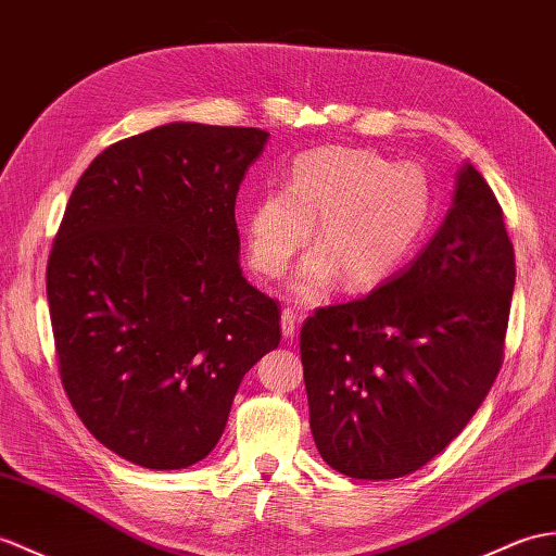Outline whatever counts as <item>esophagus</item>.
<instances>
[{"label":"esophagus","instance_id":"34e87169","mask_svg":"<svg viewBox=\"0 0 556 556\" xmlns=\"http://www.w3.org/2000/svg\"><path fill=\"white\" fill-rule=\"evenodd\" d=\"M295 327H299V315H295L291 307H283L281 309V337L283 339H293L295 337Z\"/></svg>","mask_w":556,"mask_h":556}]
</instances>
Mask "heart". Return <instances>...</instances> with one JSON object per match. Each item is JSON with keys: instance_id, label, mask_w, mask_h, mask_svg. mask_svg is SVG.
<instances>
[{"instance_id": "obj_1", "label": "heart", "mask_w": 556, "mask_h": 556, "mask_svg": "<svg viewBox=\"0 0 556 556\" xmlns=\"http://www.w3.org/2000/svg\"><path fill=\"white\" fill-rule=\"evenodd\" d=\"M429 177L415 163L377 151L319 147L291 165L287 191H267L249 215V253L257 273L279 277L305 247L315 253L293 281L301 301H317L337 275L369 287L405 261L431 219Z\"/></svg>"}]
</instances>
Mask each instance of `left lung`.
Here are the masks:
<instances>
[{
    "label": "left lung",
    "mask_w": 556,
    "mask_h": 556,
    "mask_svg": "<svg viewBox=\"0 0 556 556\" xmlns=\"http://www.w3.org/2000/svg\"><path fill=\"white\" fill-rule=\"evenodd\" d=\"M514 279L502 205L467 163L445 223L415 261L365 299L303 321L321 459L351 479L386 481L443 453L505 363Z\"/></svg>",
    "instance_id": "8db88e82"
}]
</instances>
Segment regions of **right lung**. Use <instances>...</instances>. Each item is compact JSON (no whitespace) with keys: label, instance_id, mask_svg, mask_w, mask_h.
Instances as JSON below:
<instances>
[{"label":"right lung","instance_id":"1","mask_svg":"<svg viewBox=\"0 0 556 556\" xmlns=\"http://www.w3.org/2000/svg\"><path fill=\"white\" fill-rule=\"evenodd\" d=\"M267 132L170 123L89 163L47 263L59 377L101 445L185 469L217 445L239 383L281 339L239 265L235 203Z\"/></svg>","mask_w":556,"mask_h":556}]
</instances>
